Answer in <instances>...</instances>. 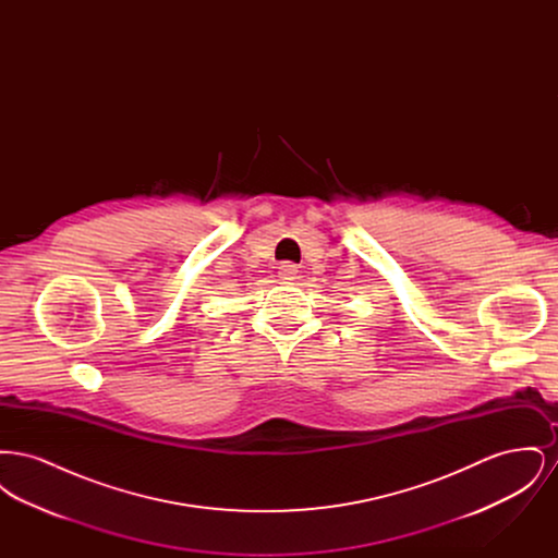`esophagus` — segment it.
<instances>
[{
  "label": "esophagus",
  "mask_w": 558,
  "mask_h": 558,
  "mask_svg": "<svg viewBox=\"0 0 558 558\" xmlns=\"http://www.w3.org/2000/svg\"><path fill=\"white\" fill-rule=\"evenodd\" d=\"M278 269H280L278 274H280V278H282L284 282H291L292 278L296 276V271H299L296 266H294V264H289V262H284V264L278 267Z\"/></svg>",
  "instance_id": "34e87169"
}]
</instances>
